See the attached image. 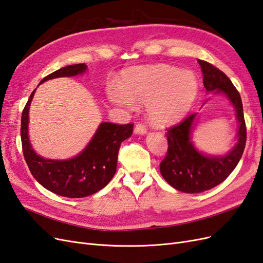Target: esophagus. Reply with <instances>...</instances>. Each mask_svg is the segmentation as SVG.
Returning a JSON list of instances; mask_svg holds the SVG:
<instances>
[{
    "instance_id": "obj_1",
    "label": "esophagus",
    "mask_w": 263,
    "mask_h": 263,
    "mask_svg": "<svg viewBox=\"0 0 263 263\" xmlns=\"http://www.w3.org/2000/svg\"><path fill=\"white\" fill-rule=\"evenodd\" d=\"M134 133L137 134V135H146V133H147L146 126L142 125V124H137L136 126H135Z\"/></svg>"
}]
</instances>
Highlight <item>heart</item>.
<instances>
[{
  "label": "heart",
  "mask_w": 263,
  "mask_h": 263,
  "mask_svg": "<svg viewBox=\"0 0 263 263\" xmlns=\"http://www.w3.org/2000/svg\"><path fill=\"white\" fill-rule=\"evenodd\" d=\"M197 94L193 72L166 65L129 69L122 76L121 86L107 87L108 100L117 106L133 110L137 104H147L149 122L160 128L184 118Z\"/></svg>",
  "instance_id": "obj_1"
}]
</instances>
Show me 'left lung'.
<instances>
[{
    "instance_id": "left-lung-1",
    "label": "left lung",
    "mask_w": 263,
    "mask_h": 263,
    "mask_svg": "<svg viewBox=\"0 0 263 263\" xmlns=\"http://www.w3.org/2000/svg\"><path fill=\"white\" fill-rule=\"evenodd\" d=\"M203 73V84L208 92L222 94L235 108L238 123L237 144L220 156L206 155L192 141L197 113L189 115L178 126L168 129V153L160 163L163 179L184 193H201L216 186L234 171L243 154L247 138L242 102L229 78L204 60H197Z\"/></svg>"
}]
</instances>
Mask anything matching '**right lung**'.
Returning <instances> with one entry per match:
<instances>
[{
    "label": "right lung",
    "instance_id": "1",
    "mask_svg": "<svg viewBox=\"0 0 263 263\" xmlns=\"http://www.w3.org/2000/svg\"><path fill=\"white\" fill-rule=\"evenodd\" d=\"M86 70L85 63L63 67L44 78L39 84L55 78L83 74ZM35 91L24 107L21 124L23 154L33 177L45 189L60 196L77 198L99 192L114 177L119 147L132 136L134 125L101 123L89 144L76 157L66 160L44 158L31 147L28 136V114Z\"/></svg>",
    "mask_w": 263,
    "mask_h": 263
}]
</instances>
